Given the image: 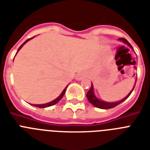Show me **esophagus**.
<instances>
[{"mask_svg": "<svg viewBox=\"0 0 150 150\" xmlns=\"http://www.w3.org/2000/svg\"><path fill=\"white\" fill-rule=\"evenodd\" d=\"M86 73L80 72V73H78V74H76V79L77 80H83V79L86 77Z\"/></svg>", "mask_w": 150, "mask_h": 150, "instance_id": "esophagus-1", "label": "esophagus"}]
</instances>
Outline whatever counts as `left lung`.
Masks as SVG:
<instances>
[{
    "instance_id": "1",
    "label": "left lung",
    "mask_w": 150,
    "mask_h": 150,
    "mask_svg": "<svg viewBox=\"0 0 150 150\" xmlns=\"http://www.w3.org/2000/svg\"><path fill=\"white\" fill-rule=\"evenodd\" d=\"M120 40H122V42H124L125 44H127L128 46H129L131 48H133L132 47V46H131V44H129V43L127 40L125 39V38H120ZM135 85H136V83H135ZM134 87L135 86H133V89H134ZM133 89L132 90V91H130V93H129V94L127 95L126 97H125V98H123L122 100H121L120 101H118V102H115V103H109V102H105V101H102V100H100L96 98V96L94 95V93H93V84L91 83V87H90V89L89 90V91L87 92V93H86V97H87V99H88L89 102H90L91 104L93 105L94 106L97 107V108L111 109V108H113V107H115V106H117V105H119L122 102H123L125 100H127L129 96V95L131 94V93L133 92Z\"/></svg>"
}]
</instances>
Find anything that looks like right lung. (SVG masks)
Listing matches in <instances>:
<instances>
[{
    "label": "right lung",
    "instance_id": "add662e5",
    "mask_svg": "<svg viewBox=\"0 0 150 150\" xmlns=\"http://www.w3.org/2000/svg\"><path fill=\"white\" fill-rule=\"evenodd\" d=\"M30 39H31V38H30V39L27 40H26V41L24 42V43H23V44H22V45L21 46V47H20L19 48H18V50H17V52L19 51L20 49H21V48L22 47H23V44H26V43H27V42H28V40H30ZM67 87H66V88H67ZM66 88H65L64 90H63V92L61 93V94H60V96H58L57 98L55 99V100H53V101H51V102L47 103H45V104H33V106H37V107H39V108H45V107H48V106H53V105H55L56 103H57L59 102V101H60V100H61L62 98H63V96H64V93H65V91H66Z\"/></svg>",
    "mask_w": 150,
    "mask_h": 150
}]
</instances>
